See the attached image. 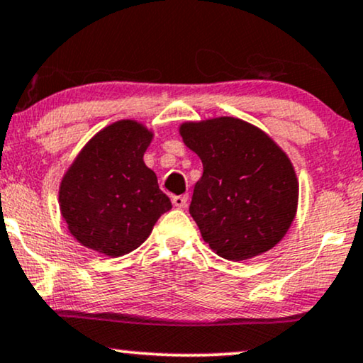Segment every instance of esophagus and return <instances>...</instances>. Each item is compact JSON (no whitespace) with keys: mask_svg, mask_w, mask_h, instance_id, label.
Masks as SVG:
<instances>
[{"mask_svg":"<svg viewBox=\"0 0 363 363\" xmlns=\"http://www.w3.org/2000/svg\"><path fill=\"white\" fill-rule=\"evenodd\" d=\"M172 202H173V205L177 208L186 207V203H189V195H177V196H173Z\"/></svg>","mask_w":363,"mask_h":363,"instance_id":"1","label":"esophagus"}]
</instances>
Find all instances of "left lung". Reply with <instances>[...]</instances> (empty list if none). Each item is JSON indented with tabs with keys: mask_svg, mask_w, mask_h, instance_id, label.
<instances>
[{
	"mask_svg": "<svg viewBox=\"0 0 363 363\" xmlns=\"http://www.w3.org/2000/svg\"><path fill=\"white\" fill-rule=\"evenodd\" d=\"M199 155L190 216L213 252L229 261L261 256L281 242L296 217L299 183L289 156L262 129L220 116L182 123Z\"/></svg>",
	"mask_w": 363,
	"mask_h": 363,
	"instance_id": "1",
	"label": "left lung"
}]
</instances>
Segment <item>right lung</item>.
<instances>
[{
	"label": "right lung",
	"mask_w": 363,
	"mask_h": 363,
	"mask_svg": "<svg viewBox=\"0 0 363 363\" xmlns=\"http://www.w3.org/2000/svg\"><path fill=\"white\" fill-rule=\"evenodd\" d=\"M153 129L121 119L96 133L75 156L58 186L70 235L109 257L138 249L172 202L145 164Z\"/></svg>",
	"instance_id": "1"
}]
</instances>
